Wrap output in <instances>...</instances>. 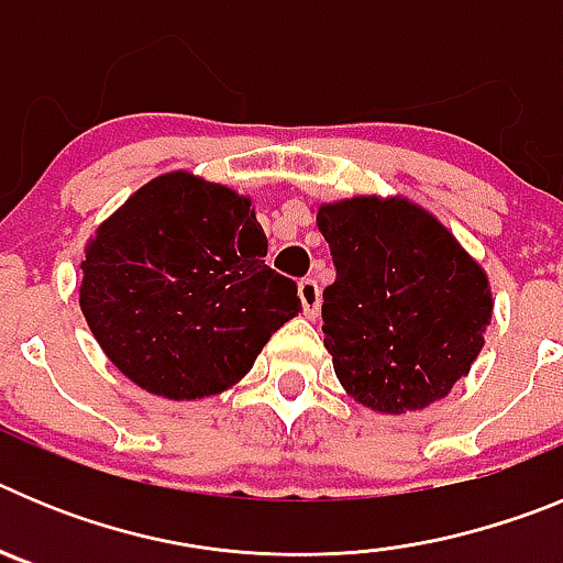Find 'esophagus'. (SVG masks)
<instances>
[{
    "mask_svg": "<svg viewBox=\"0 0 563 563\" xmlns=\"http://www.w3.org/2000/svg\"><path fill=\"white\" fill-rule=\"evenodd\" d=\"M298 298H301L305 316L316 318L318 310H321V290H318L316 278H301L298 282Z\"/></svg>",
    "mask_w": 563,
    "mask_h": 563,
    "instance_id": "obj_1",
    "label": "esophagus"
}]
</instances>
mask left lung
Segmentation results:
<instances>
[{"mask_svg":"<svg viewBox=\"0 0 563 563\" xmlns=\"http://www.w3.org/2000/svg\"><path fill=\"white\" fill-rule=\"evenodd\" d=\"M335 282L324 290V346L361 406L420 411L471 372L494 316L490 282L434 213L406 197L318 208Z\"/></svg>","mask_w":563,"mask_h":563,"instance_id":"1","label":"left lung"}]
</instances>
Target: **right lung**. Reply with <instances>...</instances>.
Instances as JSON below:
<instances>
[{"label": "right lung", "instance_id": "1", "mask_svg": "<svg viewBox=\"0 0 563 563\" xmlns=\"http://www.w3.org/2000/svg\"><path fill=\"white\" fill-rule=\"evenodd\" d=\"M78 305L103 355L168 400L220 395L301 310L265 265L251 197L191 172L154 177L87 242Z\"/></svg>", "mask_w": 563, "mask_h": 563}]
</instances>
